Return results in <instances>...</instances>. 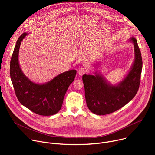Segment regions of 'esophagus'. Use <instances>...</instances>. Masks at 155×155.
<instances>
[{
	"label": "esophagus",
	"instance_id": "1",
	"mask_svg": "<svg viewBox=\"0 0 155 155\" xmlns=\"http://www.w3.org/2000/svg\"><path fill=\"white\" fill-rule=\"evenodd\" d=\"M87 72V69H86V68H80L79 70H78V75H80V76H81V75H83V74H84L86 72Z\"/></svg>",
	"mask_w": 155,
	"mask_h": 155
}]
</instances>
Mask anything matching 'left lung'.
<instances>
[{
  "instance_id": "8db88e82",
  "label": "left lung",
  "mask_w": 155,
  "mask_h": 155,
  "mask_svg": "<svg viewBox=\"0 0 155 155\" xmlns=\"http://www.w3.org/2000/svg\"><path fill=\"white\" fill-rule=\"evenodd\" d=\"M134 48V60L123 79L112 84L97 71L99 62L93 65L94 75H83L85 99L90 111L97 115H104L119 110L136 96L140 84L142 59L137 40L130 38Z\"/></svg>"
}]
</instances>
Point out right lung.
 <instances>
[{"label":"right lung","mask_w":155,"mask_h":155,"mask_svg":"<svg viewBox=\"0 0 155 155\" xmlns=\"http://www.w3.org/2000/svg\"><path fill=\"white\" fill-rule=\"evenodd\" d=\"M28 34L23 33L16 41L10 61L11 80L22 105L38 115H53L61 110L64 96L74 80L77 71H68L43 83L31 81L22 71L18 59L21 43Z\"/></svg>","instance_id":"right-lung-1"}]
</instances>
